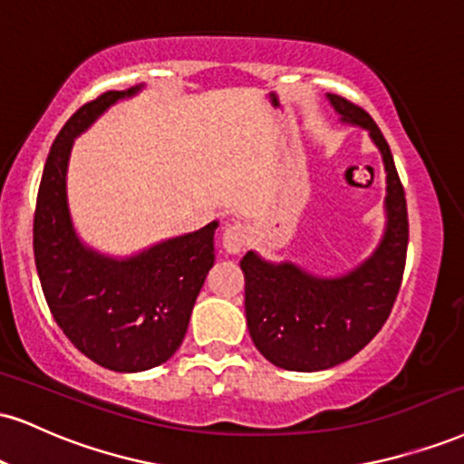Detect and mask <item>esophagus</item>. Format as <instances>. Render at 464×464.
<instances>
[{"label":"esophagus","instance_id":"esophagus-1","mask_svg":"<svg viewBox=\"0 0 464 464\" xmlns=\"http://www.w3.org/2000/svg\"><path fill=\"white\" fill-rule=\"evenodd\" d=\"M250 242V228L242 222H233V225L225 227V233H222V246L228 255L242 253L244 248L248 246Z\"/></svg>","mask_w":464,"mask_h":464}]
</instances>
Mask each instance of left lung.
Segmentation results:
<instances>
[{
	"instance_id": "1",
	"label": "left lung",
	"mask_w": 464,
	"mask_h": 464,
	"mask_svg": "<svg viewBox=\"0 0 464 464\" xmlns=\"http://www.w3.org/2000/svg\"><path fill=\"white\" fill-rule=\"evenodd\" d=\"M328 102L343 122L370 131L387 172L381 244L343 276H315L292 261L261 259L248 250L239 267L246 281V322L261 354L289 372H320L353 359L376 337L398 298L409 246L404 188L382 131L359 105L339 94Z\"/></svg>"
}]
</instances>
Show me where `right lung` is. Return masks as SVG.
Returning a JSON list of instances; mask_svg holds the SVG:
<instances>
[{"label":"right lung","instance_id":"obj_1","mask_svg":"<svg viewBox=\"0 0 464 464\" xmlns=\"http://www.w3.org/2000/svg\"><path fill=\"white\" fill-rule=\"evenodd\" d=\"M108 91L82 105L52 144L38 188L34 259L44 300L71 343L111 372H144L166 362L186 337L192 306L214 266L218 220L116 259L82 242L66 200L75 138L110 105L133 97Z\"/></svg>","mask_w":464,"mask_h":464}]
</instances>
